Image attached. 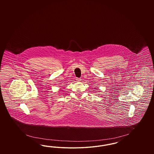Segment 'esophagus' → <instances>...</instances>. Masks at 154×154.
<instances>
[{"label": "esophagus", "instance_id": "esophagus-1", "mask_svg": "<svg viewBox=\"0 0 154 154\" xmlns=\"http://www.w3.org/2000/svg\"><path fill=\"white\" fill-rule=\"evenodd\" d=\"M76 80H77V81H80L81 79H80V78H77V79H76Z\"/></svg>", "mask_w": 154, "mask_h": 154}]
</instances>
